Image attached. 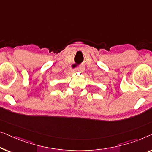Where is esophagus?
<instances>
[{"label": "esophagus", "instance_id": "esophagus-1", "mask_svg": "<svg viewBox=\"0 0 152 152\" xmlns=\"http://www.w3.org/2000/svg\"><path fill=\"white\" fill-rule=\"evenodd\" d=\"M85 71V69L82 67H79V68H77V69H76L75 70H74V73H78V74H82Z\"/></svg>", "mask_w": 152, "mask_h": 152}]
</instances>
